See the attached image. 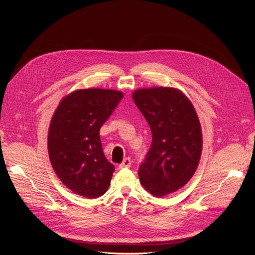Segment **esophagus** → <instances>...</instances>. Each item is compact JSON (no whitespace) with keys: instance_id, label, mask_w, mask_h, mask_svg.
<instances>
[{"instance_id":"1","label":"esophagus","mask_w":255,"mask_h":255,"mask_svg":"<svg viewBox=\"0 0 255 255\" xmlns=\"http://www.w3.org/2000/svg\"><path fill=\"white\" fill-rule=\"evenodd\" d=\"M130 165H131V160H130V158H125V159L123 160V162L119 165V168L130 167Z\"/></svg>"}]
</instances>
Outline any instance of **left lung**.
<instances>
[{
	"label": "left lung",
	"instance_id": "8db88e82",
	"mask_svg": "<svg viewBox=\"0 0 255 255\" xmlns=\"http://www.w3.org/2000/svg\"><path fill=\"white\" fill-rule=\"evenodd\" d=\"M132 98L153 138L138 169L140 183L156 197L176 192L192 178L202 155V128L194 107L173 88L139 89Z\"/></svg>",
	"mask_w": 255,
	"mask_h": 255
}]
</instances>
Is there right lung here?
I'll return each mask as SVG.
<instances>
[{"mask_svg": "<svg viewBox=\"0 0 255 255\" xmlns=\"http://www.w3.org/2000/svg\"><path fill=\"white\" fill-rule=\"evenodd\" d=\"M123 93L83 89L67 95L52 116L47 148L50 163L62 183L87 198L103 195L115 166L104 156L99 131Z\"/></svg>", "mask_w": 255, "mask_h": 255, "instance_id": "1", "label": "right lung"}]
</instances>
